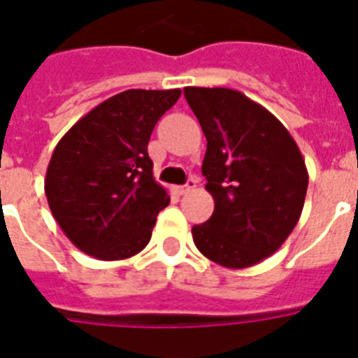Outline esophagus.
I'll return each mask as SVG.
<instances>
[{
    "mask_svg": "<svg viewBox=\"0 0 358 358\" xmlns=\"http://www.w3.org/2000/svg\"><path fill=\"white\" fill-rule=\"evenodd\" d=\"M195 187H196V182L193 178H191L189 182H187V184L182 185V187H178V193H180V195H187V193L195 189Z\"/></svg>",
    "mask_w": 358,
    "mask_h": 358,
    "instance_id": "1",
    "label": "esophagus"
}]
</instances>
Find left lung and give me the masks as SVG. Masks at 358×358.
I'll use <instances>...</instances> for the list:
<instances>
[{"instance_id":"obj_1","label":"left lung","mask_w":358,"mask_h":358,"mask_svg":"<svg viewBox=\"0 0 358 358\" xmlns=\"http://www.w3.org/2000/svg\"><path fill=\"white\" fill-rule=\"evenodd\" d=\"M206 135L202 174L215 208L191 229L202 255L243 269L277 252L299 221L308 171L294 137L264 106L224 87H185Z\"/></svg>"}]
</instances>
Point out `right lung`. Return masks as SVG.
I'll use <instances>...</instances> for the list:
<instances>
[{"mask_svg":"<svg viewBox=\"0 0 358 358\" xmlns=\"http://www.w3.org/2000/svg\"><path fill=\"white\" fill-rule=\"evenodd\" d=\"M182 91L129 89L81 117L55 146L44 180L48 204L64 236L98 260L145 249L167 191L154 180L148 141Z\"/></svg>","mask_w":358,"mask_h":358,"instance_id":"right-lung-1","label":"right lung"}]
</instances>
